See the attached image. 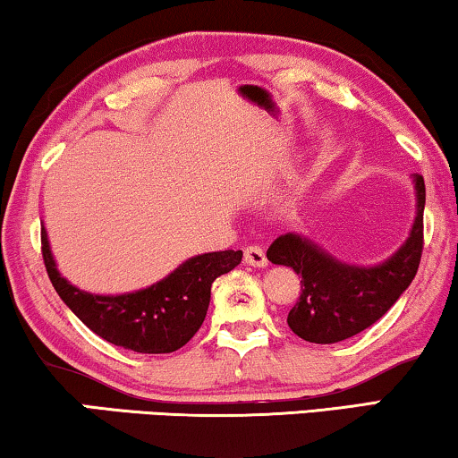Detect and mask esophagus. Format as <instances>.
<instances>
[{
  "mask_svg": "<svg viewBox=\"0 0 458 458\" xmlns=\"http://www.w3.org/2000/svg\"><path fill=\"white\" fill-rule=\"evenodd\" d=\"M243 260H246V265L256 267V268H262L268 265L265 250H262L260 246H248L246 250H243Z\"/></svg>",
  "mask_w": 458,
  "mask_h": 458,
  "instance_id": "obj_1",
  "label": "esophagus"
}]
</instances>
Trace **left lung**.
Masks as SVG:
<instances>
[{
    "instance_id": "1",
    "label": "left lung",
    "mask_w": 458,
    "mask_h": 458,
    "mask_svg": "<svg viewBox=\"0 0 458 458\" xmlns=\"http://www.w3.org/2000/svg\"><path fill=\"white\" fill-rule=\"evenodd\" d=\"M417 193L415 223L406 242L375 267H356L298 233L279 235L267 250L273 265L292 267L302 277V293L287 315L298 337L312 344L348 340L379 321L415 279L423 252L425 183L412 174Z\"/></svg>"
}]
</instances>
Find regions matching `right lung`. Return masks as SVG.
<instances>
[{
  "label": "right lung",
  "instance_id": "add662e5",
  "mask_svg": "<svg viewBox=\"0 0 458 458\" xmlns=\"http://www.w3.org/2000/svg\"><path fill=\"white\" fill-rule=\"evenodd\" d=\"M41 252L49 281L68 309L114 346L141 354L174 352L202 327L210 304L212 281L242 262V250L193 256L158 284L118 296H99L62 277L41 229Z\"/></svg>",
  "mask_w": 458,
  "mask_h": 458
}]
</instances>
